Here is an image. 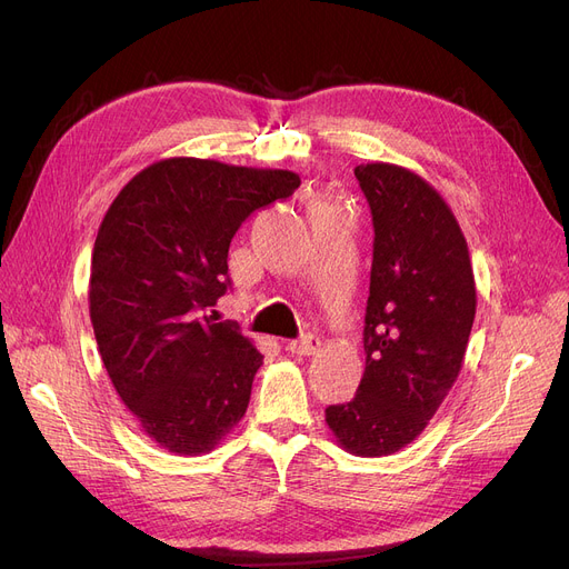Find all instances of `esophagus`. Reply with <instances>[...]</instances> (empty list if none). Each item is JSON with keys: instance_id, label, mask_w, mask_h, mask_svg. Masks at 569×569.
<instances>
[{"instance_id": "esophagus-1", "label": "esophagus", "mask_w": 569, "mask_h": 569, "mask_svg": "<svg viewBox=\"0 0 569 569\" xmlns=\"http://www.w3.org/2000/svg\"><path fill=\"white\" fill-rule=\"evenodd\" d=\"M286 350H288L290 355H297V357H311V355H316V352L320 350V339L313 337V335H307V337H302V339L290 341V343L286 346Z\"/></svg>"}]
</instances>
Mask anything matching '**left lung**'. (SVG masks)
<instances>
[{
  "mask_svg": "<svg viewBox=\"0 0 569 569\" xmlns=\"http://www.w3.org/2000/svg\"><path fill=\"white\" fill-rule=\"evenodd\" d=\"M355 177L373 217L365 376L348 403L325 410L355 457H387L420 436L459 378L477 292L461 226L417 172L362 163Z\"/></svg>",
  "mask_w": 569,
  "mask_h": 569,
  "instance_id": "obj_1",
  "label": "left lung"
}]
</instances>
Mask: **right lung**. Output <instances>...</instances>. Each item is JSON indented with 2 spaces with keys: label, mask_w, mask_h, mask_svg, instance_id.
Masks as SVG:
<instances>
[{
  "label": "right lung",
  "mask_w": 569,
  "mask_h": 569,
  "mask_svg": "<svg viewBox=\"0 0 569 569\" xmlns=\"http://www.w3.org/2000/svg\"><path fill=\"white\" fill-rule=\"evenodd\" d=\"M300 174L172 157L142 168L99 226L89 318L117 397L179 457L212 452L242 420L262 355L207 309L228 290V249Z\"/></svg>",
  "instance_id": "obj_1"
}]
</instances>
